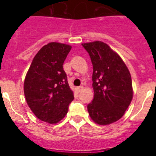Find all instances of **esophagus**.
I'll return each mask as SVG.
<instances>
[{
	"label": "esophagus",
	"mask_w": 156,
	"mask_h": 156,
	"mask_svg": "<svg viewBox=\"0 0 156 156\" xmlns=\"http://www.w3.org/2000/svg\"><path fill=\"white\" fill-rule=\"evenodd\" d=\"M83 86H80V87H77V88H76V90H77V91H78V92H80V91H81V90H83Z\"/></svg>",
	"instance_id": "34e87169"
}]
</instances>
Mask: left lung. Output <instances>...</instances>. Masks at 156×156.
<instances>
[{
    "instance_id": "obj_1",
    "label": "left lung",
    "mask_w": 156,
    "mask_h": 156,
    "mask_svg": "<svg viewBox=\"0 0 156 156\" xmlns=\"http://www.w3.org/2000/svg\"><path fill=\"white\" fill-rule=\"evenodd\" d=\"M93 64L94 96L87 110L98 125H109L124 115L133 98L131 76L120 56L99 41L83 43Z\"/></svg>"
}]
</instances>
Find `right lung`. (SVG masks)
I'll return each mask as SVG.
<instances>
[{
	"mask_svg": "<svg viewBox=\"0 0 156 156\" xmlns=\"http://www.w3.org/2000/svg\"><path fill=\"white\" fill-rule=\"evenodd\" d=\"M70 45L51 42L37 52L24 80V94L28 106L41 121L55 124L66 115L74 99L63 63Z\"/></svg>",
	"mask_w": 156,
	"mask_h": 156,
	"instance_id": "add662e5",
	"label": "right lung"
}]
</instances>
